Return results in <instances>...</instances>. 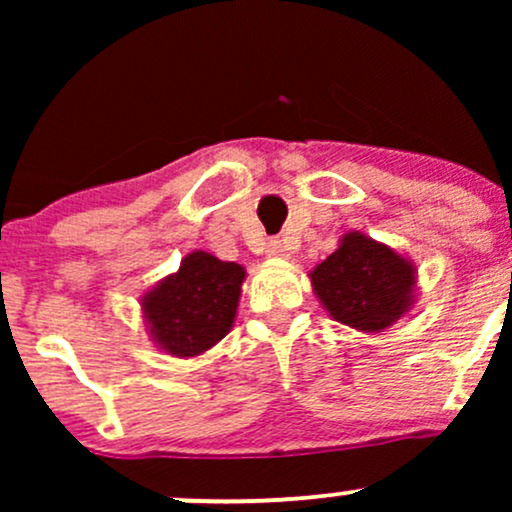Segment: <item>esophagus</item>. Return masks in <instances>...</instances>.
Returning a JSON list of instances; mask_svg holds the SVG:
<instances>
[{"label": "esophagus", "instance_id": "1", "mask_svg": "<svg viewBox=\"0 0 512 512\" xmlns=\"http://www.w3.org/2000/svg\"><path fill=\"white\" fill-rule=\"evenodd\" d=\"M267 257H272V260H289V248H286L281 240H269L267 243Z\"/></svg>", "mask_w": 512, "mask_h": 512}]
</instances>
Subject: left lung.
<instances>
[{
	"mask_svg": "<svg viewBox=\"0 0 512 512\" xmlns=\"http://www.w3.org/2000/svg\"><path fill=\"white\" fill-rule=\"evenodd\" d=\"M308 276L332 320L358 332H385L416 303L414 262L361 231L344 233Z\"/></svg>",
	"mask_w": 512,
	"mask_h": 512,
	"instance_id": "obj_1",
	"label": "left lung"
}]
</instances>
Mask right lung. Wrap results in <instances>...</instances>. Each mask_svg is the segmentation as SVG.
Listing matches in <instances>:
<instances>
[{
  "mask_svg": "<svg viewBox=\"0 0 512 512\" xmlns=\"http://www.w3.org/2000/svg\"><path fill=\"white\" fill-rule=\"evenodd\" d=\"M243 281L245 267L192 250L182 257L178 272L142 296L151 342L170 356H202L231 332Z\"/></svg>",
  "mask_w": 512,
  "mask_h": 512,
  "instance_id": "right-lung-1",
  "label": "right lung"
}]
</instances>
